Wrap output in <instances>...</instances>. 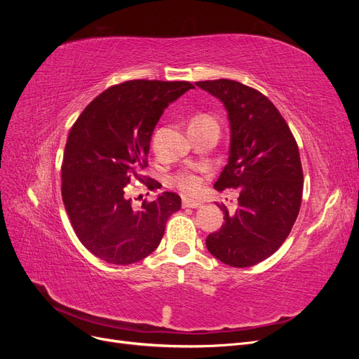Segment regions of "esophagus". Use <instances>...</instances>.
<instances>
[{
  "mask_svg": "<svg viewBox=\"0 0 359 359\" xmlns=\"http://www.w3.org/2000/svg\"><path fill=\"white\" fill-rule=\"evenodd\" d=\"M182 206H184V208H201L202 202H201V201H196V199L184 198V199H182Z\"/></svg>",
  "mask_w": 359,
  "mask_h": 359,
  "instance_id": "esophagus-1",
  "label": "esophagus"
}]
</instances>
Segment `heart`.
<instances>
[{
    "label": "heart",
    "instance_id": "heart-1",
    "mask_svg": "<svg viewBox=\"0 0 359 359\" xmlns=\"http://www.w3.org/2000/svg\"><path fill=\"white\" fill-rule=\"evenodd\" d=\"M202 121H214V119L211 116L201 115V116L193 118V121L190 124L202 123ZM175 182H177V186L182 191L190 193V194L198 193L202 189V184H203L202 178L198 175V173H193V172H182V173H180V175H177V178H175Z\"/></svg>",
    "mask_w": 359,
    "mask_h": 359
}]
</instances>
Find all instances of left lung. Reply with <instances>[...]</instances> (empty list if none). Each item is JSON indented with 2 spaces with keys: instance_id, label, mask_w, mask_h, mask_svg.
Returning <instances> with one entry per match:
<instances>
[{
  "instance_id": "obj_1",
  "label": "left lung",
  "mask_w": 359,
  "mask_h": 359,
  "mask_svg": "<svg viewBox=\"0 0 359 359\" xmlns=\"http://www.w3.org/2000/svg\"><path fill=\"white\" fill-rule=\"evenodd\" d=\"M196 85L223 103L229 119V158L214 189L240 194L235 212L223 205L224 223L206 238V248L229 266H253L277 252L298 217L304 186L298 145L264 94L229 79Z\"/></svg>"
}]
</instances>
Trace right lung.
<instances>
[{
	"label": "right lung",
	"instance_id": "obj_1",
	"mask_svg": "<svg viewBox=\"0 0 359 359\" xmlns=\"http://www.w3.org/2000/svg\"><path fill=\"white\" fill-rule=\"evenodd\" d=\"M194 88L190 82L128 81L111 86L76 119L64 149L62 202L79 241L107 264L130 265L158 247L177 193L132 205L124 190L142 180L149 142L166 107ZM148 189H158L153 178ZM161 186V184H160Z\"/></svg>",
	"mask_w": 359,
	"mask_h": 359
}]
</instances>
